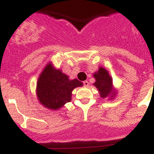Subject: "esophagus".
I'll return each mask as SVG.
<instances>
[{
  "label": "esophagus",
  "mask_w": 154,
  "mask_h": 154,
  "mask_svg": "<svg viewBox=\"0 0 154 154\" xmlns=\"http://www.w3.org/2000/svg\"><path fill=\"white\" fill-rule=\"evenodd\" d=\"M88 84H89V83H88L87 80H85V81L83 82V85H84V86H86V87L88 86Z\"/></svg>",
  "instance_id": "34e87169"
}]
</instances>
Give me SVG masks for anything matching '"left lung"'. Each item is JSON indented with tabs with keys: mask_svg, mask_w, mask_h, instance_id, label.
Segmentation results:
<instances>
[{
	"mask_svg": "<svg viewBox=\"0 0 154 154\" xmlns=\"http://www.w3.org/2000/svg\"><path fill=\"white\" fill-rule=\"evenodd\" d=\"M93 76L95 78L93 85L98 89L100 97L112 100L117 94V90L113 87L112 78L109 71L106 68L99 67L98 71L94 73Z\"/></svg>",
	"mask_w": 154,
	"mask_h": 154,
	"instance_id": "obj_1",
	"label": "left lung"
}]
</instances>
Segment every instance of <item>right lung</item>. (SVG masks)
I'll list each match as a JSON object with an SVG mask.
<instances>
[{"mask_svg":"<svg viewBox=\"0 0 154 154\" xmlns=\"http://www.w3.org/2000/svg\"><path fill=\"white\" fill-rule=\"evenodd\" d=\"M83 83L69 77L48 63L38 77L36 96L43 106L51 110H58L71 100L72 91L83 86Z\"/></svg>","mask_w":154,"mask_h":154,"instance_id":"add662e5","label":"right lung"}]
</instances>
